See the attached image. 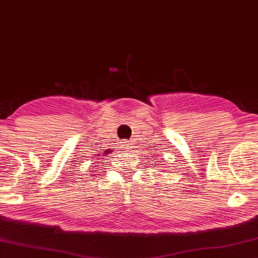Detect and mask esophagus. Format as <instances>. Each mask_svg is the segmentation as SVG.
<instances>
[{
    "instance_id": "obj_1",
    "label": "esophagus",
    "mask_w": 258,
    "mask_h": 258,
    "mask_svg": "<svg viewBox=\"0 0 258 258\" xmlns=\"http://www.w3.org/2000/svg\"><path fill=\"white\" fill-rule=\"evenodd\" d=\"M121 147H123L124 149H130V147H131L130 141H127V140H125V141L123 142V144H121Z\"/></svg>"
}]
</instances>
